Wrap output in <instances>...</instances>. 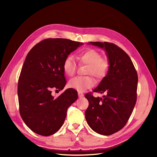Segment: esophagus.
<instances>
[{
    "instance_id": "esophagus-1",
    "label": "esophagus",
    "mask_w": 157,
    "mask_h": 157,
    "mask_svg": "<svg viewBox=\"0 0 157 157\" xmlns=\"http://www.w3.org/2000/svg\"><path fill=\"white\" fill-rule=\"evenodd\" d=\"M78 97H79V98H81V97H83V96H84L83 93L80 92H78Z\"/></svg>"
}]
</instances>
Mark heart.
I'll return each instance as SVG.
<instances>
[{
	"mask_svg": "<svg viewBox=\"0 0 157 157\" xmlns=\"http://www.w3.org/2000/svg\"><path fill=\"white\" fill-rule=\"evenodd\" d=\"M77 58L81 63L89 66L87 71L88 75H92L97 78H102L106 76L109 67V63L107 60L101 58V54L98 51L87 49L82 52ZM63 68L65 73L68 76H73L75 73L77 65L73 56H69L65 58ZM94 85V79L89 77H77L71 78L69 81V86L79 92L92 88Z\"/></svg>",
	"mask_w": 157,
	"mask_h": 157,
	"instance_id": "obj_1",
	"label": "heart"
}]
</instances>
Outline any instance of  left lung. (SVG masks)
I'll return each instance as SVG.
<instances>
[{"label":"left lung","instance_id":"left-lung-1","mask_svg":"<svg viewBox=\"0 0 157 157\" xmlns=\"http://www.w3.org/2000/svg\"><path fill=\"white\" fill-rule=\"evenodd\" d=\"M106 52L109 70L94 92L105 94L95 98L85 95L89 101L85 117L89 126L98 134L109 136L121 130L132 115L137 99L138 77L130 58L113 43L90 42Z\"/></svg>","mask_w":157,"mask_h":157}]
</instances>
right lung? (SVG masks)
<instances>
[{"instance_id":"1","label":"right lung","mask_w":157,"mask_h":157,"mask_svg":"<svg viewBox=\"0 0 157 157\" xmlns=\"http://www.w3.org/2000/svg\"><path fill=\"white\" fill-rule=\"evenodd\" d=\"M82 44L65 39H47L28 53L19 78L17 95L22 119L36 134L48 136L58 132L67 109L77 99V91L73 88L65 90L58 98L52 92L64 88V61Z\"/></svg>"}]
</instances>
